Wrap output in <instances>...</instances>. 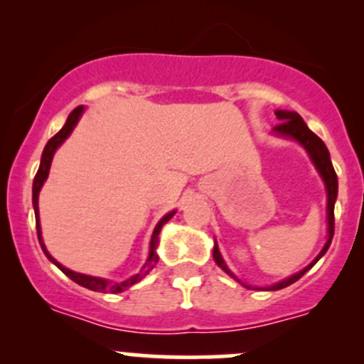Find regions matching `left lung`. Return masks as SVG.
<instances>
[{
    "mask_svg": "<svg viewBox=\"0 0 364 364\" xmlns=\"http://www.w3.org/2000/svg\"><path fill=\"white\" fill-rule=\"evenodd\" d=\"M274 114H277L280 124H277V127L273 128V134L278 135V137L292 139V141H296L297 144H299L301 148L308 153L311 164L315 165L317 172L321 174L322 181H324L326 193H328V240H326V245L322 247V250L318 252V255L315 257V259L311 260V262L308 264L304 269H301L299 273H296V274H291V277L284 278V280L278 282V284L267 285V287H255V285H248V284H245V282H241L240 278H237L236 274L229 269V266H227L225 260H223L222 253H220V250H218V245H216V241H215V248H213V259H215V262L218 264V266L222 267V269L225 271L230 278H234L236 282H240L243 287L260 289V291H280V289L289 287V285H292L294 282L299 280V278L303 277L308 269H311V267L317 264V260L321 259L326 252H328L329 245H331V240H333V234H335V203H336V196H338V178H336V172H335V168H333V164H331V156H329V151H328V148H326L324 142H322L321 139H318L317 135H315L314 132L306 127V123L303 121V117H301L297 112L280 111V109H278V111H274Z\"/></svg>",
    "mask_w": 364,
    "mask_h": 364,
    "instance_id": "obj_1",
    "label": "left lung"
}]
</instances>
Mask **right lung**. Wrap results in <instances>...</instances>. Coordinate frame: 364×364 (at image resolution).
<instances>
[{"instance_id":"right-lung-1","label":"right lung","mask_w":364,"mask_h":364,"mask_svg":"<svg viewBox=\"0 0 364 364\" xmlns=\"http://www.w3.org/2000/svg\"><path fill=\"white\" fill-rule=\"evenodd\" d=\"M82 112H84V105H79L77 109H73V111L70 112V116L67 117V123L63 124V128H61V130L58 132V134L54 135L53 139H49V142H47L46 148H43L42 159H40L38 172H36L35 179H33V209H35L36 234H38L40 247H42V250H43V253H46L47 259H49L50 262L54 264V266L60 267V269L63 271V273L70 278V280H73L75 284H79L80 287L90 289V291L112 292V294H117V292L127 291V289H130L132 285H135L137 282H141L142 278H144L146 274H148L149 271L153 269V267H155V264L159 262V253H156V248H159V234H160L161 227H164L165 223H167L168 220H171L172 216L176 215V209H174V211H168L165 216H161L160 222L156 223L155 230H153L151 241H149V255H148V259H146L144 266L141 267V271H139L137 274H134V277L127 278V280H123V282H112V280H107V278L75 273V271L65 267L63 264H60L56 259H54L53 255H50L49 250L46 248V243H43V237H42V227H40V213H38V196H40V190H42L43 183H46V179L49 178V171H50V164H53V159H54V153H56V149L60 148V146L63 144V142L70 137V134L73 132V128H75L77 123H79Z\"/></svg>"}]
</instances>
